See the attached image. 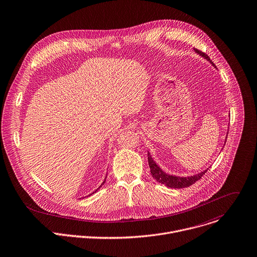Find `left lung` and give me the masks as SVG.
<instances>
[{
  "label": "left lung",
  "instance_id": "1",
  "mask_svg": "<svg viewBox=\"0 0 257 257\" xmlns=\"http://www.w3.org/2000/svg\"><path fill=\"white\" fill-rule=\"evenodd\" d=\"M194 50H195L196 53H198L199 55H201L202 57H204L205 59L210 61L213 66H215V64L212 62V60L210 59V57L206 53H204L201 50L196 49V48H194ZM147 157H148V164H149V167H150V173H151L152 178L156 182L166 186L167 188H172V189H182V188H188V187L192 186L198 180H200L205 175V173H207V170H208V168H207V169L203 170V172H201L197 175H194V176H190V177H177V176H173V175L164 173L163 170L157 165V163L153 160L149 151L147 153Z\"/></svg>",
  "mask_w": 257,
  "mask_h": 257
}]
</instances>
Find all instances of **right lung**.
<instances>
[{
	"mask_svg": "<svg viewBox=\"0 0 257 257\" xmlns=\"http://www.w3.org/2000/svg\"><path fill=\"white\" fill-rule=\"evenodd\" d=\"M106 179H107V176H106V178H105V180H104V182H103V183H102V185H101V186H100V187H99V188H98V189H97V190H96V191H95V192H94V193H93V194H95V193H96V192H97V191H98V190H99V189H100V188H101V187H102V186H103V185H104V184H105V182H106ZM93 194H91V195H93ZM91 195H89V196H91Z\"/></svg>",
	"mask_w": 257,
	"mask_h": 257,
	"instance_id": "1",
	"label": "right lung"
}]
</instances>
